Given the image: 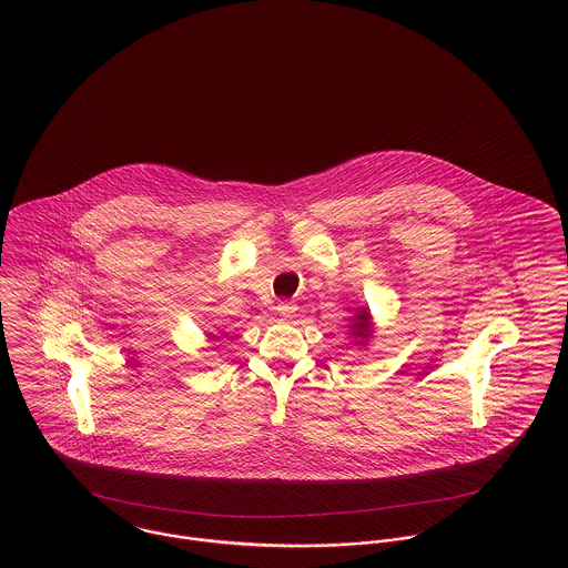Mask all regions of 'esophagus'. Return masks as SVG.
<instances>
[{
	"label": "esophagus",
	"instance_id": "34e87169",
	"mask_svg": "<svg viewBox=\"0 0 568 568\" xmlns=\"http://www.w3.org/2000/svg\"><path fill=\"white\" fill-rule=\"evenodd\" d=\"M295 311H297V306H295V304H291V302H280V304H277V313H280V317H282V320H291V317H295Z\"/></svg>",
	"mask_w": 568,
	"mask_h": 568
}]
</instances>
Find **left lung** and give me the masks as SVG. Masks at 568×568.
I'll list each match as a JSON object with an SVG mask.
<instances>
[{"instance_id": "obj_1", "label": "left lung", "mask_w": 568, "mask_h": 568, "mask_svg": "<svg viewBox=\"0 0 568 568\" xmlns=\"http://www.w3.org/2000/svg\"><path fill=\"white\" fill-rule=\"evenodd\" d=\"M349 332L354 336V345H361L365 347L369 343V338L374 336V320H372V313L367 308H358V313L349 320Z\"/></svg>"}]
</instances>
